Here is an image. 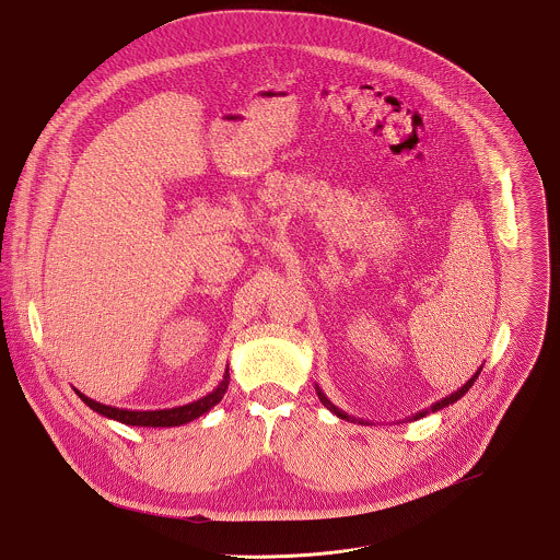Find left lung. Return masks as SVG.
<instances>
[{
    "label": "left lung",
    "instance_id": "1",
    "mask_svg": "<svg viewBox=\"0 0 560 560\" xmlns=\"http://www.w3.org/2000/svg\"><path fill=\"white\" fill-rule=\"evenodd\" d=\"M481 369H483V366H479V369L475 371L474 377H471V380H469V382H467L465 386H460L458 387V389H456V392H452L450 396H445V398H441V400L432 402L431 407H427V409H422V411L413 413L411 418H405L402 422H413V420H420V418H424V416H429V413H434V411H439V409H443V407H447V405H452V402L460 400V398H463V396H465V394H467V392L471 389V386H474L475 380H477V377H479V373H481ZM317 396H319L322 405H324L326 409H330V411H332V413H335L337 418H341V420H347V422H353V424H355V422H358V424H364V427L369 424V422H366V420H362V418H353V416L345 413L343 409H339V407H337V405H335V402H332V400H330V398H328V396H326V394L322 392V387L319 386H317Z\"/></svg>",
    "mask_w": 560,
    "mask_h": 560
}]
</instances>
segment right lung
<instances>
[{"instance_id": "obj_1", "label": "right lung", "mask_w": 560, "mask_h": 560, "mask_svg": "<svg viewBox=\"0 0 560 560\" xmlns=\"http://www.w3.org/2000/svg\"><path fill=\"white\" fill-rule=\"evenodd\" d=\"M230 384V371L225 369L223 373V380L219 382V386L209 392L207 396L194 400V402H187V405H180V407H173V409H155V411H136V409H119V407H110V405H102L93 398L85 396L83 392H79L74 387V392L79 394V398L85 402L89 409H93L95 413L104 416V418H110V420H117L121 424H128V427H147V429H171V427H180V424H187L200 416H205L207 411H211L215 407L217 402L223 398L225 389Z\"/></svg>"}]
</instances>
